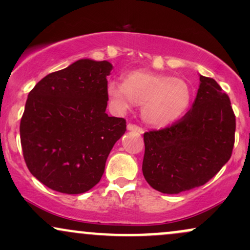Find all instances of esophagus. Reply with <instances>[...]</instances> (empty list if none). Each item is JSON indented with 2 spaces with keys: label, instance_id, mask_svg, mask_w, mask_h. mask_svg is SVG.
Wrapping results in <instances>:
<instances>
[{
  "label": "esophagus",
  "instance_id": "esophagus-1",
  "mask_svg": "<svg viewBox=\"0 0 250 250\" xmlns=\"http://www.w3.org/2000/svg\"><path fill=\"white\" fill-rule=\"evenodd\" d=\"M127 129H128V130L135 131V133H139V134H142L143 133V129L142 128H140L139 125H133V123H128Z\"/></svg>",
  "mask_w": 250,
  "mask_h": 250
}]
</instances>
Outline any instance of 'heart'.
<instances>
[{
    "instance_id": "heart-1",
    "label": "heart",
    "mask_w": 250,
    "mask_h": 250,
    "mask_svg": "<svg viewBox=\"0 0 250 250\" xmlns=\"http://www.w3.org/2000/svg\"><path fill=\"white\" fill-rule=\"evenodd\" d=\"M107 94L119 111L128 110L134 104L142 105V119L154 127H167L181 119L193 97L186 80L145 70L127 74L123 83L110 81Z\"/></svg>"
}]
</instances>
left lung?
<instances>
[{"instance_id": "8db88e82", "label": "left lung", "mask_w": 250, "mask_h": 250, "mask_svg": "<svg viewBox=\"0 0 250 250\" xmlns=\"http://www.w3.org/2000/svg\"><path fill=\"white\" fill-rule=\"evenodd\" d=\"M235 115L219 83L200 75L193 107L170 127L143 134V176L163 194L207 183L228 162L235 142Z\"/></svg>"}]
</instances>
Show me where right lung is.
I'll use <instances>...</instances> for the list:
<instances>
[{
  "label": "right lung",
  "instance_id": "obj_1",
  "mask_svg": "<svg viewBox=\"0 0 250 250\" xmlns=\"http://www.w3.org/2000/svg\"><path fill=\"white\" fill-rule=\"evenodd\" d=\"M108 61L82 59L31 89L20 125L25 165L40 182L64 194L97 185L127 125L108 116Z\"/></svg>",
  "mask_w": 250,
  "mask_h": 250
}]
</instances>
